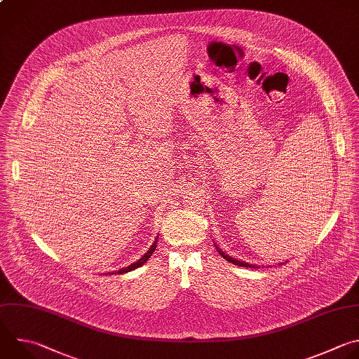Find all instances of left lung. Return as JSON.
Listing matches in <instances>:
<instances>
[{"label":"left lung","instance_id":"obj_1","mask_svg":"<svg viewBox=\"0 0 359 359\" xmlns=\"http://www.w3.org/2000/svg\"><path fill=\"white\" fill-rule=\"evenodd\" d=\"M217 251H218V254L225 259V261H228V262H231V264H233V265H236V266H244V268H257L255 265H252V264H247V262H243V261H238V259H233V258H231V257H228L225 252H222L219 248H217Z\"/></svg>","mask_w":359,"mask_h":359}]
</instances>
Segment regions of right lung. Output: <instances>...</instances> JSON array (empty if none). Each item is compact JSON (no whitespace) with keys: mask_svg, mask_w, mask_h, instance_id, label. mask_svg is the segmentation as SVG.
<instances>
[{"mask_svg":"<svg viewBox=\"0 0 359 359\" xmlns=\"http://www.w3.org/2000/svg\"><path fill=\"white\" fill-rule=\"evenodd\" d=\"M155 250H156V241L152 244V247L149 248V251L141 258V259H138L137 262H134V264H131L130 266H127V268H123V269H119L116 273H127V272H131V271H134V269H137V268H140V266H142L151 257H152V254L155 252ZM114 273V272H112Z\"/></svg>","mask_w":359,"mask_h":359,"instance_id":"1","label":"right lung"}]
</instances>
